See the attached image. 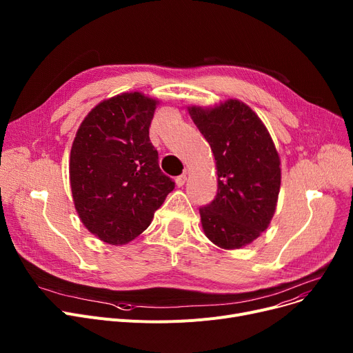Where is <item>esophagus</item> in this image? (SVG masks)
Masks as SVG:
<instances>
[{
  "label": "esophagus",
  "mask_w": 353,
  "mask_h": 353,
  "mask_svg": "<svg viewBox=\"0 0 353 353\" xmlns=\"http://www.w3.org/2000/svg\"><path fill=\"white\" fill-rule=\"evenodd\" d=\"M186 180H188V176L186 174H180V176H177L176 177V184H177V188H181L184 183H186Z\"/></svg>",
  "instance_id": "obj_1"
}]
</instances>
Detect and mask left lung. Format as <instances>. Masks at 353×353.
Instances as JSON below:
<instances>
[{"label": "left lung", "instance_id": "left-lung-1", "mask_svg": "<svg viewBox=\"0 0 353 353\" xmlns=\"http://www.w3.org/2000/svg\"><path fill=\"white\" fill-rule=\"evenodd\" d=\"M189 114L210 144L217 194L199 209L210 242L240 249L262 234L276 210L281 159L266 125L245 103L229 99L212 108L190 105Z\"/></svg>", "mask_w": 353, "mask_h": 353}]
</instances>
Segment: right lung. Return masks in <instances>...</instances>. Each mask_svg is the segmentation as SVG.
I'll list each match as a JSON object with an SVG mask.
<instances>
[{
	"mask_svg": "<svg viewBox=\"0 0 353 353\" xmlns=\"http://www.w3.org/2000/svg\"><path fill=\"white\" fill-rule=\"evenodd\" d=\"M157 104L139 91L104 100L87 114L72 141L74 206L87 230L104 243L132 242L174 189L148 137Z\"/></svg>",
	"mask_w": 353,
	"mask_h": 353,
	"instance_id": "right-lung-1",
	"label": "right lung"
}]
</instances>
